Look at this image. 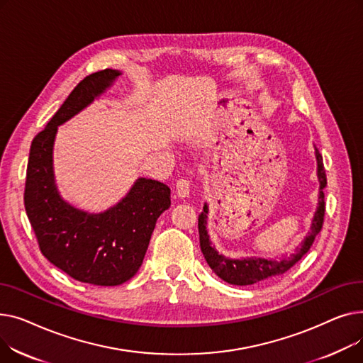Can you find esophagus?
<instances>
[{"mask_svg":"<svg viewBox=\"0 0 363 363\" xmlns=\"http://www.w3.org/2000/svg\"><path fill=\"white\" fill-rule=\"evenodd\" d=\"M177 194L181 199H185L189 196V181L188 179H178L177 181Z\"/></svg>","mask_w":363,"mask_h":363,"instance_id":"1","label":"esophagus"}]
</instances>
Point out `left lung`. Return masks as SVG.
Masks as SVG:
<instances>
[{"label":"left lung","mask_w":363,"mask_h":363,"mask_svg":"<svg viewBox=\"0 0 363 363\" xmlns=\"http://www.w3.org/2000/svg\"><path fill=\"white\" fill-rule=\"evenodd\" d=\"M315 156L318 163V179H319V203L318 208L313 215L311 231L300 244V247L296 249V253H293L290 257H284L279 260L272 259H260V257H247V259H230L225 257L223 255H219L215 247L211 245V240H208L207 234V213L208 207L207 203H204L203 212L199 215V235H200V247L203 256L211 266L212 271L225 282L233 285H252L259 281L268 279L272 277H278L291 269L293 266L304 256L312 247L315 237L320 233L322 223H323V215H325V196H323L322 189L327 185V175L325 169H323L322 156L319 155L318 148H315Z\"/></svg>","instance_id":"left-lung-1"}]
</instances>
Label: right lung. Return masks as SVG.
<instances>
[{
  "label": "right lung",
  "mask_w": 363,
  "mask_h": 363,
  "mask_svg": "<svg viewBox=\"0 0 363 363\" xmlns=\"http://www.w3.org/2000/svg\"><path fill=\"white\" fill-rule=\"evenodd\" d=\"M122 72H95L33 138L25 184V208L41 253L76 281L121 285L140 269L159 216L170 206V188L138 178L108 211L88 213L65 201L57 189L52 147L57 128L72 119L113 85Z\"/></svg>",
  "instance_id": "1"
}]
</instances>
